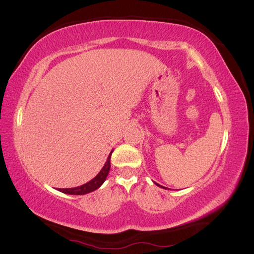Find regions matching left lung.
Segmentation results:
<instances>
[{"label":"left lung","mask_w":254,"mask_h":254,"mask_svg":"<svg viewBox=\"0 0 254 254\" xmlns=\"http://www.w3.org/2000/svg\"><path fill=\"white\" fill-rule=\"evenodd\" d=\"M155 184H156L157 186H159V188H162V189H166V188H164V186H161V185H159V184H157V183H155Z\"/></svg>","instance_id":"left-lung-1"}]
</instances>
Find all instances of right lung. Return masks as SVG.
<instances>
[{
    "label": "right lung",
    "mask_w": 254,
    "mask_h": 254,
    "mask_svg": "<svg viewBox=\"0 0 254 254\" xmlns=\"http://www.w3.org/2000/svg\"><path fill=\"white\" fill-rule=\"evenodd\" d=\"M111 153H113V150H111L108 158H107V161L105 163L104 167L101 168V171L98 173L96 177H93L91 181H89L88 183L83 184V185H80L77 186V188H71V189H58V190H60V192L64 193V194H70V195H83V194H88L90 192H93V190H96L97 189H99L100 186L104 184V182L106 181L107 176H108V173L110 171V157H111Z\"/></svg>",
    "instance_id": "1"
}]
</instances>
